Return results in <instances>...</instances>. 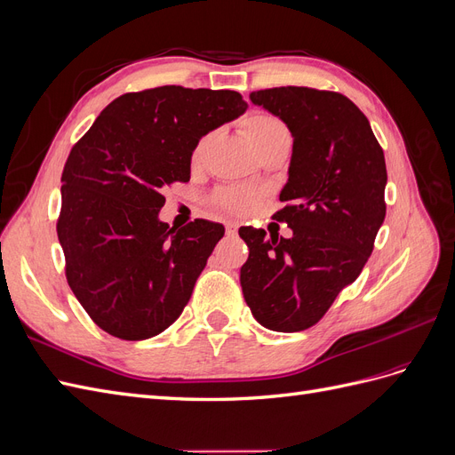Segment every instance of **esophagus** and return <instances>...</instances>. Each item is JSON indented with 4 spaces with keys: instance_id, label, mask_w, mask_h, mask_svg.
Wrapping results in <instances>:
<instances>
[{
    "instance_id": "obj_1",
    "label": "esophagus",
    "mask_w": 455,
    "mask_h": 455,
    "mask_svg": "<svg viewBox=\"0 0 455 455\" xmlns=\"http://www.w3.org/2000/svg\"><path fill=\"white\" fill-rule=\"evenodd\" d=\"M237 229H239V224L237 222H228L226 224V233L229 237H235L237 235Z\"/></svg>"
}]
</instances>
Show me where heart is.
Here are the masks:
<instances>
[{
    "instance_id": "b5f03b06",
    "label": "heart",
    "mask_w": 455,
    "mask_h": 455,
    "mask_svg": "<svg viewBox=\"0 0 455 455\" xmlns=\"http://www.w3.org/2000/svg\"><path fill=\"white\" fill-rule=\"evenodd\" d=\"M244 129H246V132H249L252 144L258 149L266 148L273 140L281 139V136L291 134L279 117H275L266 112L251 114L244 119ZM211 140H212V132H206L201 136L197 144L194 146V151H191V161L197 163L203 157L204 149H206V146H209ZM258 201H259V191L254 188H249V186H228V188L218 189L212 196V204L216 206V209L224 211V212H231V214L249 212L254 209Z\"/></svg>"
}]
</instances>
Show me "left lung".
<instances>
[{"instance_id": "1", "label": "left lung", "mask_w": 455, "mask_h": 455, "mask_svg": "<svg viewBox=\"0 0 455 455\" xmlns=\"http://www.w3.org/2000/svg\"><path fill=\"white\" fill-rule=\"evenodd\" d=\"M251 100L294 136L284 209L273 218L291 239L241 228L249 259L241 286L254 319L275 332L319 323L359 277L385 220L387 169L366 116L347 96L311 87H275Z\"/></svg>"}]
</instances>
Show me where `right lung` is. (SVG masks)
Returning a JSON list of instances; mask_svg holds the SVG:
<instances>
[{
	"label": "right lung",
	"mask_w": 455,
	"mask_h": 455,
	"mask_svg": "<svg viewBox=\"0 0 455 455\" xmlns=\"http://www.w3.org/2000/svg\"><path fill=\"white\" fill-rule=\"evenodd\" d=\"M244 109L228 89L127 92L72 148L57 233L68 284L104 332L148 339L184 311L224 226L169 228L159 220L163 189L188 182L197 140Z\"/></svg>",
	"instance_id": "add662e5"
}]
</instances>
